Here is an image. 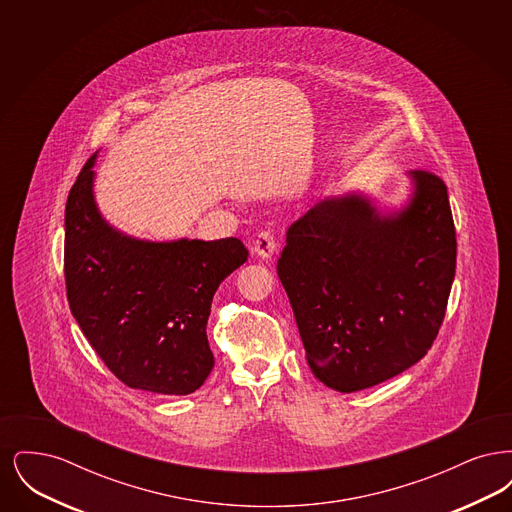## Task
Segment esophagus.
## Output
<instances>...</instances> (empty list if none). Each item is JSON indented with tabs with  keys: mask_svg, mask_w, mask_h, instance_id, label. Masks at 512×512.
<instances>
[{
	"mask_svg": "<svg viewBox=\"0 0 512 512\" xmlns=\"http://www.w3.org/2000/svg\"><path fill=\"white\" fill-rule=\"evenodd\" d=\"M278 245H276V238L270 230H263L259 232L257 240L253 242V251L261 257V259H270L274 253H276Z\"/></svg>",
	"mask_w": 512,
	"mask_h": 512,
	"instance_id": "esophagus-1",
	"label": "esophagus"
}]
</instances>
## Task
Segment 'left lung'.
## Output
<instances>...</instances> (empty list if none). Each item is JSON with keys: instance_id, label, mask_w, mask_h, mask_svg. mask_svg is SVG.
I'll return each mask as SVG.
<instances>
[{"instance_id": "1", "label": "left lung", "mask_w": 512, "mask_h": 512, "mask_svg": "<svg viewBox=\"0 0 512 512\" xmlns=\"http://www.w3.org/2000/svg\"><path fill=\"white\" fill-rule=\"evenodd\" d=\"M413 194L380 211L363 194L324 197L286 232L278 276L307 363L341 393L366 390L418 363L438 336L455 278L447 186L411 171Z\"/></svg>"}]
</instances>
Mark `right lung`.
<instances>
[{"label": "right lung", "instance_id": "obj_1", "mask_svg": "<svg viewBox=\"0 0 512 512\" xmlns=\"http://www.w3.org/2000/svg\"><path fill=\"white\" fill-rule=\"evenodd\" d=\"M96 155L65 207L71 313L105 366L134 390L188 395L215 366L207 320L220 282L247 261L238 238L136 240L101 217Z\"/></svg>", "mask_w": 512, "mask_h": 512}]
</instances>
